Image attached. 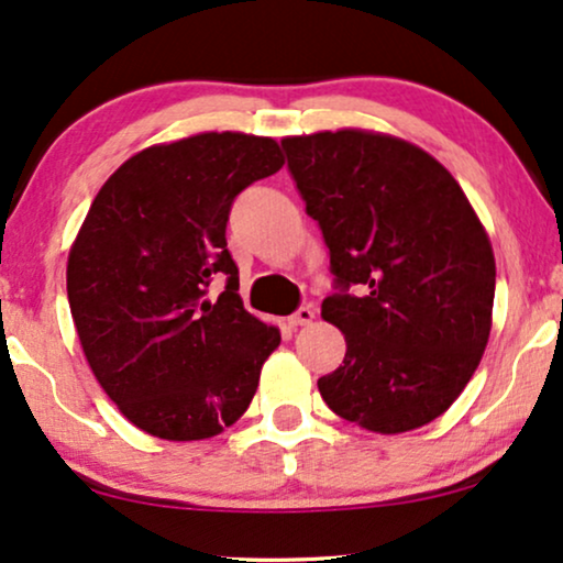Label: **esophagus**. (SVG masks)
<instances>
[{
  "instance_id": "34e87169",
  "label": "esophagus",
  "mask_w": 563,
  "mask_h": 563,
  "mask_svg": "<svg viewBox=\"0 0 563 563\" xmlns=\"http://www.w3.org/2000/svg\"><path fill=\"white\" fill-rule=\"evenodd\" d=\"M313 318H316V310L310 308V305H302L300 310H297V313H292L287 318V323L292 325V329H297V325H308V323H313Z\"/></svg>"
}]
</instances>
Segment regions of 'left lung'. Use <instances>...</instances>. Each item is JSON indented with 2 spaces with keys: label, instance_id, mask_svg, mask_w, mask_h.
<instances>
[{
  "label": "left lung",
  "instance_id": "1",
  "mask_svg": "<svg viewBox=\"0 0 563 563\" xmlns=\"http://www.w3.org/2000/svg\"><path fill=\"white\" fill-rule=\"evenodd\" d=\"M282 145L339 284L321 316L344 334L346 355L318 391L373 433L428 426L464 391L488 344V232L446 166L415 143L344 128Z\"/></svg>",
  "mask_w": 563,
  "mask_h": 563
}]
</instances>
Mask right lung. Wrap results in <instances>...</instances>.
Masks as SVG:
<instances>
[{
    "mask_svg": "<svg viewBox=\"0 0 563 563\" xmlns=\"http://www.w3.org/2000/svg\"><path fill=\"white\" fill-rule=\"evenodd\" d=\"M282 166L274 137L229 130L151 145L103 183L69 247V313L90 371L156 439L234 426L282 342L242 305L227 250L232 200ZM217 275L228 287L213 301Z\"/></svg>",
    "mask_w": 563,
    "mask_h": 563,
    "instance_id": "right-lung-1",
    "label": "right lung"
}]
</instances>
